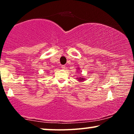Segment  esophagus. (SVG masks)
Listing matches in <instances>:
<instances>
[{
	"mask_svg": "<svg viewBox=\"0 0 134 134\" xmlns=\"http://www.w3.org/2000/svg\"><path fill=\"white\" fill-rule=\"evenodd\" d=\"M62 67V69H64H64H65V68H66L65 65H62V67Z\"/></svg>",
	"mask_w": 134,
	"mask_h": 134,
	"instance_id": "esophagus-1",
	"label": "esophagus"
}]
</instances>
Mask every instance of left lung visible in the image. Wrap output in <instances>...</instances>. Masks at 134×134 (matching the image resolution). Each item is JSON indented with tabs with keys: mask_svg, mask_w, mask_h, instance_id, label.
I'll return each mask as SVG.
<instances>
[{
	"mask_svg": "<svg viewBox=\"0 0 134 134\" xmlns=\"http://www.w3.org/2000/svg\"><path fill=\"white\" fill-rule=\"evenodd\" d=\"M77 79H78V81H84V80H85V79L83 77H79V78H77Z\"/></svg>",
	"mask_w": 134,
	"mask_h": 134,
	"instance_id": "left-lung-1",
	"label": "left lung"
}]
</instances>
